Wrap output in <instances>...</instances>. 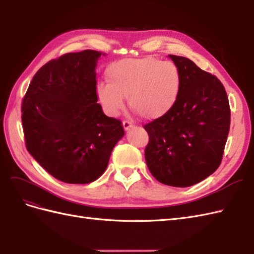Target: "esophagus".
I'll return each instance as SVG.
<instances>
[{
	"mask_svg": "<svg viewBox=\"0 0 254 254\" xmlns=\"http://www.w3.org/2000/svg\"><path fill=\"white\" fill-rule=\"evenodd\" d=\"M122 125H123V127H125L126 131H127V129L133 126V122L129 121V120H125L122 122Z\"/></svg>",
	"mask_w": 254,
	"mask_h": 254,
	"instance_id": "esophagus-1",
	"label": "esophagus"
}]
</instances>
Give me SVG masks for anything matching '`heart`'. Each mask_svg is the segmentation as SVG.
I'll use <instances>...</instances> for the list:
<instances>
[{
  "instance_id": "b5f03b06",
  "label": "heart",
  "mask_w": 254,
  "mask_h": 254,
  "mask_svg": "<svg viewBox=\"0 0 254 254\" xmlns=\"http://www.w3.org/2000/svg\"><path fill=\"white\" fill-rule=\"evenodd\" d=\"M107 83L99 82L96 93L109 114H117L123 96L135 113L147 120L158 119L173 108L181 90V74L173 62L156 57L115 62L106 70Z\"/></svg>"
}]
</instances>
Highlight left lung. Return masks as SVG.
I'll return each mask as SVG.
<instances>
[{
	"instance_id": "left-lung-1",
	"label": "left lung",
	"mask_w": 254,
	"mask_h": 254,
	"mask_svg": "<svg viewBox=\"0 0 254 254\" xmlns=\"http://www.w3.org/2000/svg\"><path fill=\"white\" fill-rule=\"evenodd\" d=\"M181 74V90L167 115L144 126L147 167L164 185L188 187L220 167L231 126L222 82L186 57L169 55Z\"/></svg>"
}]
</instances>
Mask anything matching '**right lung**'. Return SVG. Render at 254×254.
<instances>
[{"label": "right lung", "instance_id": "1", "mask_svg": "<svg viewBox=\"0 0 254 254\" xmlns=\"http://www.w3.org/2000/svg\"><path fill=\"white\" fill-rule=\"evenodd\" d=\"M105 55V54H103ZM102 53H67L41 67L21 104L27 150L46 172L68 184L96 181L125 135L122 122L97 104Z\"/></svg>", "mask_w": 254, "mask_h": 254}]
</instances>
